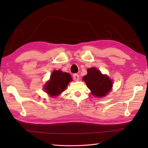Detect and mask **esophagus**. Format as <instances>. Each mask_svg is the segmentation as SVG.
Here are the masks:
<instances>
[{"mask_svg": "<svg viewBox=\"0 0 148 148\" xmlns=\"http://www.w3.org/2000/svg\"><path fill=\"white\" fill-rule=\"evenodd\" d=\"M73 78H74V81H79V76L77 74H74L73 75Z\"/></svg>", "mask_w": 148, "mask_h": 148, "instance_id": "obj_1", "label": "esophagus"}]
</instances>
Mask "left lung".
<instances>
[{
	"mask_svg": "<svg viewBox=\"0 0 148 148\" xmlns=\"http://www.w3.org/2000/svg\"><path fill=\"white\" fill-rule=\"evenodd\" d=\"M87 72L88 74L83 77V80L91 90V93L96 97H104L108 95L112 89V80L97 68L88 69Z\"/></svg>",
	"mask_w": 148,
	"mask_h": 148,
	"instance_id": "8db88e82",
	"label": "left lung"
}]
</instances>
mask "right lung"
<instances>
[{"label": "right lung", "mask_w": 148, "mask_h": 148, "mask_svg": "<svg viewBox=\"0 0 148 148\" xmlns=\"http://www.w3.org/2000/svg\"><path fill=\"white\" fill-rule=\"evenodd\" d=\"M71 81L72 77L69 73L62 72L61 71H54L49 80L44 86V89L51 97L58 96L67 88L68 84Z\"/></svg>", "instance_id": "1"}]
</instances>
